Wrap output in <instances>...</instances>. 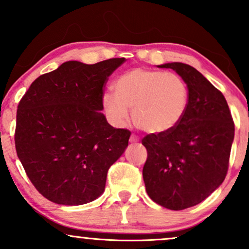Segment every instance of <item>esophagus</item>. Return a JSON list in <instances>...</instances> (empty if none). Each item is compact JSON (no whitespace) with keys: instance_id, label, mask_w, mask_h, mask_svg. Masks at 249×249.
<instances>
[{"instance_id":"esophagus-1","label":"esophagus","mask_w":249,"mask_h":249,"mask_svg":"<svg viewBox=\"0 0 249 249\" xmlns=\"http://www.w3.org/2000/svg\"><path fill=\"white\" fill-rule=\"evenodd\" d=\"M139 142V138L138 137L136 136V134H131V137H130V142Z\"/></svg>"}]
</instances>
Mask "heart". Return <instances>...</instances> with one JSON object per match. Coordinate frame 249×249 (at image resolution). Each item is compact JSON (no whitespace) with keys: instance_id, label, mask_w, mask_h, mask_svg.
<instances>
[{"instance_id":"heart-1","label":"heart","mask_w":249,"mask_h":249,"mask_svg":"<svg viewBox=\"0 0 249 249\" xmlns=\"http://www.w3.org/2000/svg\"><path fill=\"white\" fill-rule=\"evenodd\" d=\"M112 88L115 93L103 96V107L117 126L126 124L132 110L134 125L142 131L167 133L186 112L188 89L177 73L133 68L119 76Z\"/></svg>"}]
</instances>
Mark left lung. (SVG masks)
Returning a JSON list of instances; mask_svg holds the SVG:
<instances>
[{
	"instance_id": "1",
	"label": "left lung",
	"mask_w": 249,
	"mask_h": 249,
	"mask_svg": "<svg viewBox=\"0 0 249 249\" xmlns=\"http://www.w3.org/2000/svg\"><path fill=\"white\" fill-rule=\"evenodd\" d=\"M159 67L184 79L188 105L172 131L142 138L147 150L142 178L154 202L181 211L200 204L225 180L234 122L224 95L198 70L179 62Z\"/></svg>"
}]
</instances>
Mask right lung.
<instances>
[{
    "label": "right lung",
    "mask_w": 249,
    "mask_h": 249,
    "mask_svg": "<svg viewBox=\"0 0 249 249\" xmlns=\"http://www.w3.org/2000/svg\"><path fill=\"white\" fill-rule=\"evenodd\" d=\"M125 58L63 63L33 82L17 107L15 146L28 178L50 201L88 204L105 190L107 171L131 132L108 124L104 85Z\"/></svg>",
    "instance_id": "right-lung-1"
}]
</instances>
